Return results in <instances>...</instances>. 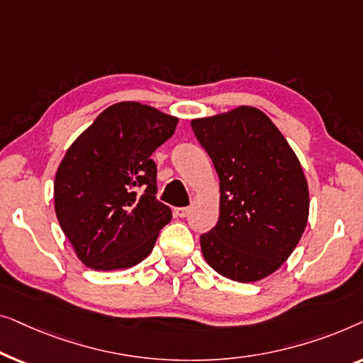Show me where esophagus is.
I'll list each match as a JSON object with an SVG mask.
<instances>
[{
    "label": "esophagus",
    "mask_w": 363,
    "mask_h": 363,
    "mask_svg": "<svg viewBox=\"0 0 363 363\" xmlns=\"http://www.w3.org/2000/svg\"><path fill=\"white\" fill-rule=\"evenodd\" d=\"M189 207H177V208H174V216L176 217H181V218H184V217H187L189 216Z\"/></svg>",
    "instance_id": "1"
}]
</instances>
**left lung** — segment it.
Wrapping results in <instances>:
<instances>
[{"mask_svg":"<svg viewBox=\"0 0 363 363\" xmlns=\"http://www.w3.org/2000/svg\"><path fill=\"white\" fill-rule=\"evenodd\" d=\"M191 126L220 179L218 222L201 235L203 258L222 277L258 281L288 259L308 223L303 167L281 131L253 106Z\"/></svg>","mask_w":363,"mask_h":363,"instance_id":"left-lung-1","label":"left lung"}]
</instances>
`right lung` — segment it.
Segmentation results:
<instances>
[{
    "mask_svg": "<svg viewBox=\"0 0 363 363\" xmlns=\"http://www.w3.org/2000/svg\"><path fill=\"white\" fill-rule=\"evenodd\" d=\"M177 118L136 101L108 106L74 141L54 182L55 213L89 268L121 269L151 253L172 213L156 199L151 155Z\"/></svg>",
    "mask_w": 363,
    "mask_h": 363,
    "instance_id": "add662e5",
    "label": "right lung"
}]
</instances>
